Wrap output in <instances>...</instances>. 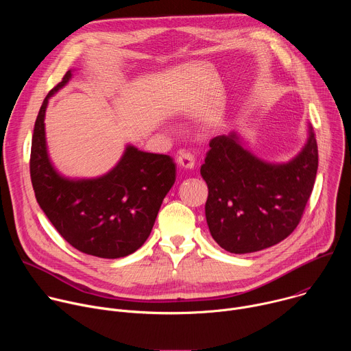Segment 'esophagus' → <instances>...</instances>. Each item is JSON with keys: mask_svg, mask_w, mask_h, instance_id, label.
Masks as SVG:
<instances>
[{"mask_svg": "<svg viewBox=\"0 0 351 351\" xmlns=\"http://www.w3.org/2000/svg\"><path fill=\"white\" fill-rule=\"evenodd\" d=\"M194 156L187 153V152H180L178 156V164L182 169L184 171H190L194 168Z\"/></svg>", "mask_w": 351, "mask_h": 351, "instance_id": "34e87169", "label": "esophagus"}]
</instances>
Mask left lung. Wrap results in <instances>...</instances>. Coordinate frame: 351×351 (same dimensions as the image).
Masks as SVG:
<instances>
[{
	"instance_id": "left-lung-1",
	"label": "left lung",
	"mask_w": 351,
	"mask_h": 351,
	"mask_svg": "<svg viewBox=\"0 0 351 351\" xmlns=\"http://www.w3.org/2000/svg\"><path fill=\"white\" fill-rule=\"evenodd\" d=\"M210 147L199 172L208 186L206 218L213 239L233 254L286 239L302 219L317 176L313 126L302 152L282 164L250 153L237 132L214 137Z\"/></svg>"
}]
</instances>
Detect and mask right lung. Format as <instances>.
Listing matches in <instances>:
<instances>
[{"mask_svg":"<svg viewBox=\"0 0 351 351\" xmlns=\"http://www.w3.org/2000/svg\"><path fill=\"white\" fill-rule=\"evenodd\" d=\"M72 77L68 71L47 94L32 138L30 178L40 208L79 252L99 258L134 253L152 233L162 199L176 179L173 160L128 145L119 162L93 179L62 176L48 156L44 118L48 99Z\"/></svg>","mask_w":351,"mask_h":351,"instance_id":"add662e5","label":"right lung"}]
</instances>
